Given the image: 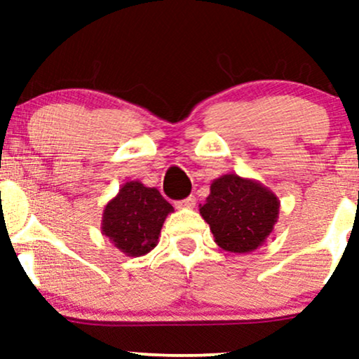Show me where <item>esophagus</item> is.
<instances>
[{"label": "esophagus", "mask_w": 359, "mask_h": 359, "mask_svg": "<svg viewBox=\"0 0 359 359\" xmlns=\"http://www.w3.org/2000/svg\"><path fill=\"white\" fill-rule=\"evenodd\" d=\"M194 205H196V197H194V196H189L187 199L175 203L177 209H191V208H194Z\"/></svg>", "instance_id": "esophagus-1"}]
</instances>
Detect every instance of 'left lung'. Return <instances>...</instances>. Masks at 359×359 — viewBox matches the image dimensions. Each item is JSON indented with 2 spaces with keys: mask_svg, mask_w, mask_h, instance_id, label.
<instances>
[{
  "mask_svg": "<svg viewBox=\"0 0 359 359\" xmlns=\"http://www.w3.org/2000/svg\"><path fill=\"white\" fill-rule=\"evenodd\" d=\"M280 201L258 180L236 174L214 179L199 205L214 241L229 253H250L265 243L278 221Z\"/></svg>",
  "mask_w": 359,
  "mask_h": 359,
  "instance_id": "left-lung-1",
  "label": "left lung"
}]
</instances>
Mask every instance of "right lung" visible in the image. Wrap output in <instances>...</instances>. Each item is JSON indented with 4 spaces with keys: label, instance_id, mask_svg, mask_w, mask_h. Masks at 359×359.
<instances>
[{
    "label": "right lung",
    "instance_id": "1",
    "mask_svg": "<svg viewBox=\"0 0 359 359\" xmlns=\"http://www.w3.org/2000/svg\"><path fill=\"white\" fill-rule=\"evenodd\" d=\"M170 212L174 208L158 189L130 180L104 205L101 233L126 257H143L156 246Z\"/></svg>",
    "mask_w": 359,
    "mask_h": 359
}]
</instances>
